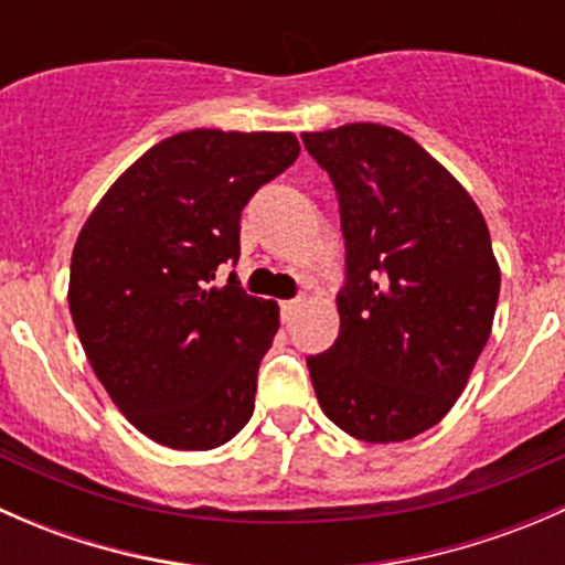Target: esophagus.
<instances>
[{"label":"esophagus","instance_id":"esophagus-1","mask_svg":"<svg viewBox=\"0 0 565 565\" xmlns=\"http://www.w3.org/2000/svg\"><path fill=\"white\" fill-rule=\"evenodd\" d=\"M300 309V300H284L281 303V319L284 322H292L295 315H298Z\"/></svg>","mask_w":565,"mask_h":565}]
</instances>
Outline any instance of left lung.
I'll use <instances>...</instances> for the list:
<instances>
[{"label": "left lung", "instance_id": "8db88e82", "mask_svg": "<svg viewBox=\"0 0 565 565\" xmlns=\"http://www.w3.org/2000/svg\"><path fill=\"white\" fill-rule=\"evenodd\" d=\"M330 174L347 241L339 339L309 358L319 407L363 443L446 418L492 333L500 295L487 221L461 182L377 122L303 134Z\"/></svg>", "mask_w": 565, "mask_h": 565}]
</instances>
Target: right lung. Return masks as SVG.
Listing matches in <instances>:
<instances>
[{"mask_svg":"<svg viewBox=\"0 0 565 565\" xmlns=\"http://www.w3.org/2000/svg\"><path fill=\"white\" fill-rule=\"evenodd\" d=\"M300 156L298 136L196 128L169 136L114 180L73 246L67 306L119 413L174 451L230 443L254 413L278 303L235 273L241 210Z\"/></svg>","mask_w":565,"mask_h":565,"instance_id":"right-lung-1","label":"right lung"}]
</instances>
